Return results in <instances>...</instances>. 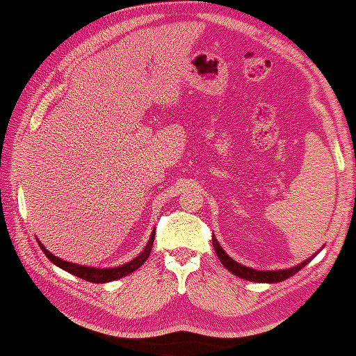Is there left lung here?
Here are the masks:
<instances>
[{"label":"left lung","instance_id":"obj_1","mask_svg":"<svg viewBox=\"0 0 356 356\" xmlns=\"http://www.w3.org/2000/svg\"><path fill=\"white\" fill-rule=\"evenodd\" d=\"M212 246H214L216 254H218L219 261L222 263V266L226 268L227 271H231L232 275L243 277V280L252 281V283H280V281H284L288 280L289 276L296 275L301 268H305L306 264L313 259V256L308 257V259L303 261L301 264H298V266L289 268V269H277V271H257V269L246 268L243 266V264L236 263L234 259H231V257L224 252V249L219 246L218 239H216L214 236H212Z\"/></svg>","mask_w":356,"mask_h":356}]
</instances>
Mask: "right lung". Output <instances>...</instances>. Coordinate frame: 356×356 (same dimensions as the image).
Returning <instances> with one entry per match:
<instances>
[{
  "label": "right lung",
  "instance_id": "right-lung-1",
  "mask_svg": "<svg viewBox=\"0 0 356 356\" xmlns=\"http://www.w3.org/2000/svg\"><path fill=\"white\" fill-rule=\"evenodd\" d=\"M154 238H155V234L150 236L149 243H147L144 251H142L137 257H134L132 261H129V263L122 264V266H118V268H102V269L92 268V266H81V264L70 263V261H63V259H60V257H56L55 254H51L48 249H44L42 243H38V244H40V248H42V251L47 254V257L51 261L53 264H56L58 268L65 269V271H68L70 275L79 276V277H81V280L90 281V283H108V281L120 280V277L130 275V273H134L136 269L140 268L142 264L147 261V257L150 256V251H152V246H154Z\"/></svg>",
  "mask_w": 356,
  "mask_h": 356
}]
</instances>
